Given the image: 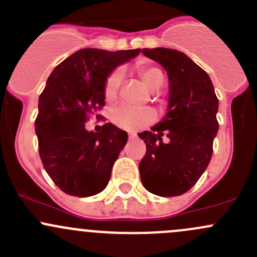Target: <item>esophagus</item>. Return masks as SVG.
<instances>
[{
  "instance_id": "obj_1",
  "label": "esophagus",
  "mask_w": 257,
  "mask_h": 257,
  "mask_svg": "<svg viewBox=\"0 0 257 257\" xmlns=\"http://www.w3.org/2000/svg\"><path fill=\"white\" fill-rule=\"evenodd\" d=\"M128 139H129V141H136L137 136H136V134H133V133L128 134Z\"/></svg>"
}]
</instances>
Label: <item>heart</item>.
Returning <instances> with one entry per match:
<instances>
[{"mask_svg": "<svg viewBox=\"0 0 257 257\" xmlns=\"http://www.w3.org/2000/svg\"><path fill=\"white\" fill-rule=\"evenodd\" d=\"M139 76L143 79L149 89L157 90L164 83V76L159 68L149 64H139L137 67ZM123 72L121 69H114L112 73L107 77L104 83V98L108 102L116 99L120 87ZM110 119L113 124L121 129L129 132H136L144 128L155 119V114L149 108H136L128 104H119L110 113Z\"/></svg>", "mask_w": 257, "mask_h": 257, "instance_id": "1", "label": "heart"}]
</instances>
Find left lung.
Segmentation results:
<instances>
[{
    "mask_svg": "<svg viewBox=\"0 0 257 257\" xmlns=\"http://www.w3.org/2000/svg\"><path fill=\"white\" fill-rule=\"evenodd\" d=\"M169 78V105L162 121L138 134L147 145L139 164L144 188L159 196H178L193 188L208 168L219 123V100L211 79L183 52L143 48ZM167 135L170 142L162 143Z\"/></svg>",
    "mask_w": 257,
    "mask_h": 257,
    "instance_id": "obj_1",
    "label": "left lung"
}]
</instances>
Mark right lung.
Listing matches in <instances>:
<instances>
[{
    "instance_id": "add662e5",
    "label": "right lung",
    "mask_w": 257,
    "mask_h": 257,
    "mask_svg": "<svg viewBox=\"0 0 257 257\" xmlns=\"http://www.w3.org/2000/svg\"><path fill=\"white\" fill-rule=\"evenodd\" d=\"M128 51L79 49L59 63L38 99L35 126L42 164L49 178L68 195L92 196L104 190L114 162L128 141L126 132L105 123L94 133L85 129L104 102V83L119 64L134 58Z\"/></svg>"
}]
</instances>
